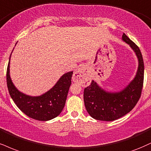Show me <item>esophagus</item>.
Returning <instances> with one entry per match:
<instances>
[{
    "instance_id": "34e87169",
    "label": "esophagus",
    "mask_w": 151,
    "mask_h": 151,
    "mask_svg": "<svg viewBox=\"0 0 151 151\" xmlns=\"http://www.w3.org/2000/svg\"><path fill=\"white\" fill-rule=\"evenodd\" d=\"M73 80L75 82L80 83L82 86H88L91 83V78L83 68H79L74 72Z\"/></svg>"
}]
</instances>
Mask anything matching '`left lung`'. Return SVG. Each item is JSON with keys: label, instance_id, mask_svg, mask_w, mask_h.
<instances>
[{"label": "left lung", "instance_id": "8db88e82", "mask_svg": "<svg viewBox=\"0 0 151 151\" xmlns=\"http://www.w3.org/2000/svg\"><path fill=\"white\" fill-rule=\"evenodd\" d=\"M122 41L132 48L138 58L139 65L134 79L117 92L107 91L93 80L83 91L86 109L91 117L97 120L113 121L129 112L141 97L143 84L144 64L139 47L125 34Z\"/></svg>", "mask_w": 151, "mask_h": 151}]
</instances>
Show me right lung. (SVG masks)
<instances>
[{
  "label": "right lung",
  "instance_id": "obj_1",
  "mask_svg": "<svg viewBox=\"0 0 151 151\" xmlns=\"http://www.w3.org/2000/svg\"><path fill=\"white\" fill-rule=\"evenodd\" d=\"M10 57L11 55L7 69V85L9 93L19 110L28 117L39 121L50 120L59 115L66 102L73 72L63 74L53 87L42 95L29 96L19 91L12 83L10 75Z\"/></svg>",
  "mask_w": 151,
  "mask_h": 151
}]
</instances>
